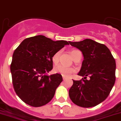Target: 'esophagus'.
Masks as SVG:
<instances>
[{"label": "esophagus", "instance_id": "esophagus-1", "mask_svg": "<svg viewBox=\"0 0 121 121\" xmlns=\"http://www.w3.org/2000/svg\"><path fill=\"white\" fill-rule=\"evenodd\" d=\"M66 79V77H65V76H63V79L64 80H64H65V79Z\"/></svg>", "mask_w": 121, "mask_h": 121}]
</instances>
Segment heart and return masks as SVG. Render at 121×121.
<instances>
[{
	"instance_id": "heart-1",
	"label": "heart",
	"mask_w": 121,
	"mask_h": 121,
	"mask_svg": "<svg viewBox=\"0 0 121 121\" xmlns=\"http://www.w3.org/2000/svg\"><path fill=\"white\" fill-rule=\"evenodd\" d=\"M79 52L80 51L77 49H72L70 51V53L73 59L75 58ZM60 53V51H58L56 52L52 57V61L55 64H57L59 61ZM54 71L55 73H59V74H61L62 76H69L74 72V69H73L72 67H66V66H64L61 64H59V65L55 66L54 69Z\"/></svg>"
}]
</instances>
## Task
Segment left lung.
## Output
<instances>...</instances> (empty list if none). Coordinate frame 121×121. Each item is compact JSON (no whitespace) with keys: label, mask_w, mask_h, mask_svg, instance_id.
<instances>
[{"label":"left lung","mask_w":121,"mask_h":121,"mask_svg":"<svg viewBox=\"0 0 121 121\" xmlns=\"http://www.w3.org/2000/svg\"><path fill=\"white\" fill-rule=\"evenodd\" d=\"M69 43L79 49L84 57L78 73L84 78L73 80L69 91L70 98L73 103L82 108L95 106L108 97L115 84V58L106 45L91 39ZM87 76L90 80L86 79Z\"/></svg>","instance_id":"1"}]
</instances>
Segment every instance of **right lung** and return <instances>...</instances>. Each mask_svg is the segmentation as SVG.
<instances>
[{
	"label": "right lung",
	"instance_id": "add662e5",
	"mask_svg": "<svg viewBox=\"0 0 121 121\" xmlns=\"http://www.w3.org/2000/svg\"><path fill=\"white\" fill-rule=\"evenodd\" d=\"M69 42L38 35L24 39L15 49L10 66L12 83L25 103L40 107L52 100L63 78L58 73H46L53 68L52 55Z\"/></svg>",
	"mask_w": 121,
	"mask_h": 121
}]
</instances>
